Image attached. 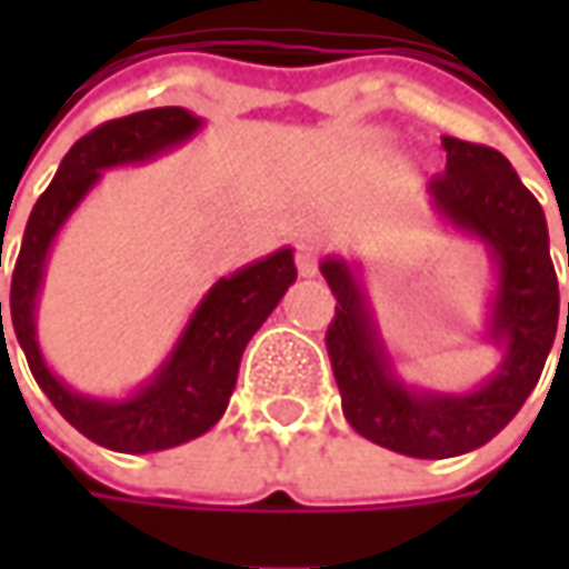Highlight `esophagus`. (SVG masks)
<instances>
[{
    "label": "esophagus",
    "mask_w": 569,
    "mask_h": 569,
    "mask_svg": "<svg viewBox=\"0 0 569 569\" xmlns=\"http://www.w3.org/2000/svg\"><path fill=\"white\" fill-rule=\"evenodd\" d=\"M295 262H297V272L303 274V278H313V274L319 272V256L310 243H300V247H297Z\"/></svg>",
    "instance_id": "34e87169"
}]
</instances>
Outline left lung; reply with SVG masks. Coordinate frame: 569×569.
Instances as JSON below:
<instances>
[{
    "mask_svg": "<svg viewBox=\"0 0 569 569\" xmlns=\"http://www.w3.org/2000/svg\"><path fill=\"white\" fill-rule=\"evenodd\" d=\"M443 151L447 170L427 187L430 206L449 228L475 237L493 269L485 339L500 351V361L488 380L466 392L405 382L380 336L361 266L341 256L319 262L339 300L326 348L341 411L361 437L415 459H449L493 440L536 389L558 336V274L538 199L522 187L510 161L488 144L443 136Z\"/></svg>",
    "mask_w": 569,
    "mask_h": 569,
    "instance_id": "left-lung-1",
    "label": "left lung"
}]
</instances>
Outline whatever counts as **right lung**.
I'll return each instance as SVG.
<instances>
[{
	"instance_id": "add662e5",
	"label": "right lung",
	"mask_w": 569,
	"mask_h": 569,
	"mask_svg": "<svg viewBox=\"0 0 569 569\" xmlns=\"http://www.w3.org/2000/svg\"><path fill=\"white\" fill-rule=\"evenodd\" d=\"M199 129L202 117L183 107H158L103 122L84 139H78L62 158L53 183L33 206L11 274V326L33 380L78 433L117 452L180 447L218 425L237 386L247 341L269 319L297 278L291 247H281L266 259H256L233 274L218 278L192 310L161 367L126 399H98L76 392L47 367L37 341V300L47 274V259L62 224L81 206V199L98 187L103 170L154 161L187 144Z\"/></svg>"
}]
</instances>
